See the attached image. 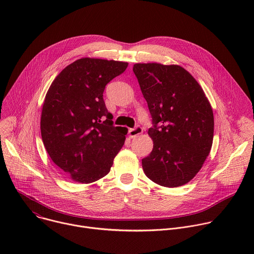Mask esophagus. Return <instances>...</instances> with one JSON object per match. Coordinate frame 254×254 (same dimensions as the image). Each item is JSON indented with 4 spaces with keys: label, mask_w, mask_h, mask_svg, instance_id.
Instances as JSON below:
<instances>
[{
    "label": "esophagus",
    "mask_w": 254,
    "mask_h": 254,
    "mask_svg": "<svg viewBox=\"0 0 254 254\" xmlns=\"http://www.w3.org/2000/svg\"><path fill=\"white\" fill-rule=\"evenodd\" d=\"M142 131H143V129L141 128V127L137 126V127H135L134 128H130V129L128 130V134H129V137H135V136H137L138 134H141Z\"/></svg>",
    "instance_id": "1"
}]
</instances>
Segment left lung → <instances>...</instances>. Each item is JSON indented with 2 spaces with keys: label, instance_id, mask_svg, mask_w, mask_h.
<instances>
[{
  "label": "left lung",
  "instance_id": "left-lung-1",
  "mask_svg": "<svg viewBox=\"0 0 254 254\" xmlns=\"http://www.w3.org/2000/svg\"><path fill=\"white\" fill-rule=\"evenodd\" d=\"M154 127L152 153L141 160L146 176L156 184L175 188L187 184L210 153L214 117L202 87L179 65H133Z\"/></svg>",
  "mask_w": 254,
  "mask_h": 254
}]
</instances>
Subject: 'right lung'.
Wrapping results in <instances>:
<instances>
[{"instance_id":"right-lung-1","label":"right lung","mask_w":254,"mask_h":254,"mask_svg":"<svg viewBox=\"0 0 254 254\" xmlns=\"http://www.w3.org/2000/svg\"><path fill=\"white\" fill-rule=\"evenodd\" d=\"M127 65L81 58L65 67L47 91L42 140L51 160L75 182L89 184L107 175L124 146L127 130L114 126L103 91Z\"/></svg>"}]
</instances>
